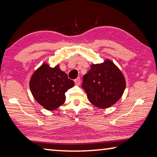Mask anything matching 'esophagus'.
Returning a JSON list of instances; mask_svg holds the SVG:
<instances>
[{"label": "esophagus", "instance_id": "1", "mask_svg": "<svg viewBox=\"0 0 157 157\" xmlns=\"http://www.w3.org/2000/svg\"><path fill=\"white\" fill-rule=\"evenodd\" d=\"M74 81H75V83L76 85H79V84H80V82H81L80 78H78L77 79H75Z\"/></svg>", "mask_w": 157, "mask_h": 157}]
</instances>
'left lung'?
Here are the masks:
<instances>
[{
  "label": "left lung",
  "mask_w": 157,
  "mask_h": 157,
  "mask_svg": "<svg viewBox=\"0 0 157 157\" xmlns=\"http://www.w3.org/2000/svg\"><path fill=\"white\" fill-rule=\"evenodd\" d=\"M82 87L93 105L106 109L122 97L125 79L118 67L107 60L103 63L91 65L90 71L83 76Z\"/></svg>",
  "instance_id": "8db88e82"
}]
</instances>
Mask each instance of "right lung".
Listing matches in <instances>:
<instances>
[{
  "instance_id": "add662e5",
  "label": "right lung",
  "mask_w": 157,
  "mask_h": 157,
  "mask_svg": "<svg viewBox=\"0 0 157 157\" xmlns=\"http://www.w3.org/2000/svg\"><path fill=\"white\" fill-rule=\"evenodd\" d=\"M75 82L60 71L59 65L51 67L44 63L32 76L29 87L36 101L49 111H53L65 101V93Z\"/></svg>"
}]
</instances>
